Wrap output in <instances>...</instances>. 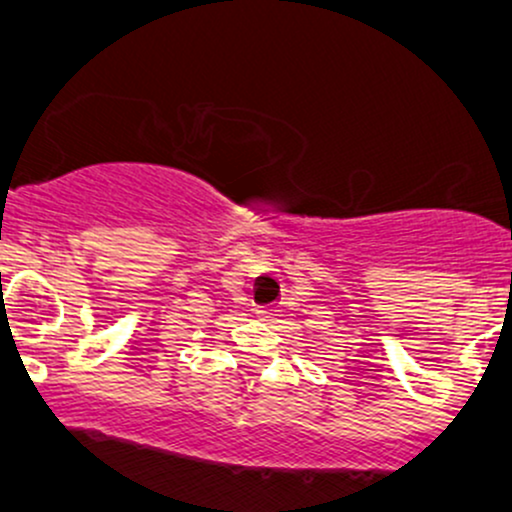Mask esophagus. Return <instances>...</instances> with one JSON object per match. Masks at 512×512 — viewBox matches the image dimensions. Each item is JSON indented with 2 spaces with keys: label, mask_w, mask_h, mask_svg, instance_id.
Masks as SVG:
<instances>
[{
  "label": "esophagus",
  "mask_w": 512,
  "mask_h": 512,
  "mask_svg": "<svg viewBox=\"0 0 512 512\" xmlns=\"http://www.w3.org/2000/svg\"><path fill=\"white\" fill-rule=\"evenodd\" d=\"M255 313L260 315V320H272V317H274L272 308H260V310H255Z\"/></svg>",
  "instance_id": "34e87169"
}]
</instances>
